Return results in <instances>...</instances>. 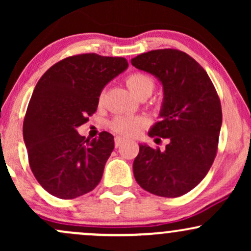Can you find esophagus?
Returning <instances> with one entry per match:
<instances>
[{
    "label": "esophagus",
    "instance_id": "34e87169",
    "mask_svg": "<svg viewBox=\"0 0 251 251\" xmlns=\"http://www.w3.org/2000/svg\"><path fill=\"white\" fill-rule=\"evenodd\" d=\"M124 142H125V139H124V138H120V137L114 138V144H116V148H118V146L122 145Z\"/></svg>",
    "mask_w": 251,
    "mask_h": 251
}]
</instances>
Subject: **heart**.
Instances as JSON below:
<instances>
[{
  "label": "heart",
  "mask_w": 251,
  "mask_h": 251,
  "mask_svg": "<svg viewBox=\"0 0 251 251\" xmlns=\"http://www.w3.org/2000/svg\"><path fill=\"white\" fill-rule=\"evenodd\" d=\"M126 85L135 97H149L154 88V80L144 72H133L126 77ZM99 100L101 101L102 96H100ZM146 124L145 118L139 116H118L109 122L108 126L117 134L133 135L145 127Z\"/></svg>",
  "instance_id": "obj_1"
}]
</instances>
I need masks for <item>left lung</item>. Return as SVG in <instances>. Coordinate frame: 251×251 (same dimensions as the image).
Here are the masks:
<instances>
[{
  "label": "left lung",
  "instance_id": "obj_1",
  "mask_svg": "<svg viewBox=\"0 0 251 251\" xmlns=\"http://www.w3.org/2000/svg\"><path fill=\"white\" fill-rule=\"evenodd\" d=\"M131 62L163 83V119L149 134L169 139L165 151L139 145L134 178L150 194L179 197L196 188L214 163L222 125L221 100L208 73L184 51L155 50Z\"/></svg>",
  "mask_w": 251,
  "mask_h": 251
}]
</instances>
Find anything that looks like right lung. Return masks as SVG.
Returning a JSON list of instances; mask_svg holds the SVG:
<instances>
[{
	"label": "right lung",
	"mask_w": 251,
	"mask_h": 251,
	"mask_svg": "<svg viewBox=\"0 0 251 251\" xmlns=\"http://www.w3.org/2000/svg\"><path fill=\"white\" fill-rule=\"evenodd\" d=\"M125 57L77 54L56 62L36 83L24 120L34 177L50 195L73 200L101 180L114 149L113 135L86 139L76 127L96 113L106 83L127 68Z\"/></svg>",
	"instance_id": "1"
}]
</instances>
